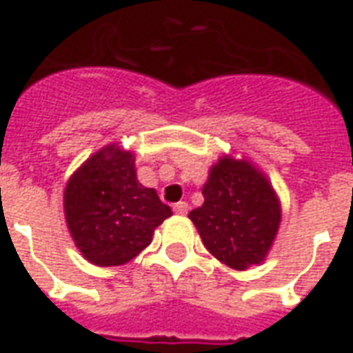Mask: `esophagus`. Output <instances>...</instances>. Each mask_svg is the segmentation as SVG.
I'll list each match as a JSON object with an SVG mask.
<instances>
[{"mask_svg":"<svg viewBox=\"0 0 353 353\" xmlns=\"http://www.w3.org/2000/svg\"><path fill=\"white\" fill-rule=\"evenodd\" d=\"M187 210H189V204H187V202H177V204H174V212H176L177 215H185L187 214Z\"/></svg>","mask_w":353,"mask_h":353,"instance_id":"esophagus-1","label":"esophagus"}]
</instances>
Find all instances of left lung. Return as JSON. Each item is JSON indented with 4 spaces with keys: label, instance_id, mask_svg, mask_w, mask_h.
Masks as SVG:
<instances>
[{
    "label": "left lung",
    "instance_id": "obj_1",
    "mask_svg": "<svg viewBox=\"0 0 353 353\" xmlns=\"http://www.w3.org/2000/svg\"><path fill=\"white\" fill-rule=\"evenodd\" d=\"M204 204L189 217L208 252L234 270L259 265L281 219L280 200L265 174L245 159L223 157L202 189Z\"/></svg>",
    "mask_w": 353,
    "mask_h": 353
}]
</instances>
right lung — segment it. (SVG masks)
I'll list each match as a JSON object with an SVG mask.
<instances>
[{
	"instance_id": "obj_1",
	"label": "right lung",
	"mask_w": 353,
	"mask_h": 353,
	"mask_svg": "<svg viewBox=\"0 0 353 353\" xmlns=\"http://www.w3.org/2000/svg\"><path fill=\"white\" fill-rule=\"evenodd\" d=\"M64 214L83 257L98 266L134 259L172 210L136 177L134 154L119 145L94 153L65 185Z\"/></svg>"
}]
</instances>
